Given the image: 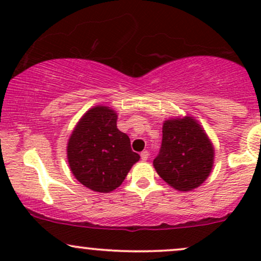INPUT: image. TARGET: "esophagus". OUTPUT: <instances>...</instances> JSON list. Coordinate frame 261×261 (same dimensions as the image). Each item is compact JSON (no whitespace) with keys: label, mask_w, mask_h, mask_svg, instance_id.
<instances>
[{"label":"esophagus","mask_w":261,"mask_h":261,"mask_svg":"<svg viewBox=\"0 0 261 261\" xmlns=\"http://www.w3.org/2000/svg\"><path fill=\"white\" fill-rule=\"evenodd\" d=\"M141 160L142 161H147L148 158H149V153L147 151H143V152H141Z\"/></svg>","instance_id":"34e87169"}]
</instances>
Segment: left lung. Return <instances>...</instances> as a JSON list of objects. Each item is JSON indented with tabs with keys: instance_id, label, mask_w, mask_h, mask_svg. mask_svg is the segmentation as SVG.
Wrapping results in <instances>:
<instances>
[{
	"instance_id": "left-lung-1",
	"label": "left lung",
	"mask_w": 261,
	"mask_h": 261,
	"mask_svg": "<svg viewBox=\"0 0 261 261\" xmlns=\"http://www.w3.org/2000/svg\"><path fill=\"white\" fill-rule=\"evenodd\" d=\"M160 154L153 167L167 184L179 191L199 188L214 167L215 149L201 125L193 116L163 122Z\"/></svg>"
}]
</instances>
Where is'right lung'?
Wrapping results in <instances>:
<instances>
[{"label":"right lung","instance_id":"right-lung-1","mask_svg":"<svg viewBox=\"0 0 261 261\" xmlns=\"http://www.w3.org/2000/svg\"><path fill=\"white\" fill-rule=\"evenodd\" d=\"M116 120V112L110 107H93L83 114L67 142V161L74 178L98 193L120 187L140 160Z\"/></svg>","mask_w":261,"mask_h":261}]
</instances>
